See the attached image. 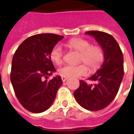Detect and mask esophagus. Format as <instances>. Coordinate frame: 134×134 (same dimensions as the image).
I'll list each match as a JSON object with an SVG mask.
<instances>
[{
	"label": "esophagus",
	"mask_w": 134,
	"mask_h": 134,
	"mask_svg": "<svg viewBox=\"0 0 134 134\" xmlns=\"http://www.w3.org/2000/svg\"><path fill=\"white\" fill-rule=\"evenodd\" d=\"M61 78H62V80H63V82H65V81H66V80H67V77L62 76V77H61Z\"/></svg>",
	"instance_id": "1"
}]
</instances>
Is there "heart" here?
Here are the masks:
<instances>
[{
	"label": "heart",
	"mask_w": 134,
	"mask_h": 134,
	"mask_svg": "<svg viewBox=\"0 0 134 134\" xmlns=\"http://www.w3.org/2000/svg\"><path fill=\"white\" fill-rule=\"evenodd\" d=\"M69 48L80 52L79 61L84 62L92 70H96L102 64L104 60V52L97 45H91L87 40L73 38L67 42ZM50 58L54 63L60 65L63 61V49L60 44L54 47L50 53ZM88 73L87 66L84 63L78 65H67L58 69V74L62 76L78 77L85 76Z\"/></svg>",
	"instance_id": "1"
}]
</instances>
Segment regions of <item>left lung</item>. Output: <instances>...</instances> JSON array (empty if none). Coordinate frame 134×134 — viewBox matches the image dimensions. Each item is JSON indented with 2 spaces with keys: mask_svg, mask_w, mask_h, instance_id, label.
I'll use <instances>...</instances> for the list:
<instances>
[{
  "mask_svg": "<svg viewBox=\"0 0 134 134\" xmlns=\"http://www.w3.org/2000/svg\"><path fill=\"white\" fill-rule=\"evenodd\" d=\"M104 52V61L96 72L89 78L94 84L80 80V87L74 93L75 99L83 108L98 111L108 106L118 93L124 76L123 55L119 44L110 34L90 31Z\"/></svg>",
  "mask_w": 134,
  "mask_h": 134,
  "instance_id": "left-lung-1",
  "label": "left lung"
}]
</instances>
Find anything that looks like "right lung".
Returning <instances> with one entry per match:
<instances>
[{"instance_id":"add662e5","label":"right lung","mask_w":134,"mask_h":134,"mask_svg":"<svg viewBox=\"0 0 134 134\" xmlns=\"http://www.w3.org/2000/svg\"><path fill=\"white\" fill-rule=\"evenodd\" d=\"M64 36L40 34L25 40L15 52L10 79L18 101L30 112L38 114L49 108L63 84L60 76L44 80L56 71L50 58L54 47Z\"/></svg>"}]
</instances>
